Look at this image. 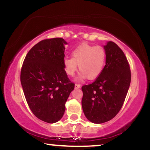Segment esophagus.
I'll use <instances>...</instances> for the list:
<instances>
[{"label":"esophagus","mask_w":150,"mask_h":150,"mask_svg":"<svg viewBox=\"0 0 150 150\" xmlns=\"http://www.w3.org/2000/svg\"><path fill=\"white\" fill-rule=\"evenodd\" d=\"M81 87V85L80 84H75V88H79Z\"/></svg>","instance_id":"obj_1"}]
</instances>
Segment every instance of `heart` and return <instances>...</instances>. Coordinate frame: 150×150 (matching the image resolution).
Returning a JSON list of instances; mask_svg holds the SVG:
<instances>
[{
  "label": "heart",
  "mask_w": 150,
  "mask_h": 150,
  "mask_svg": "<svg viewBox=\"0 0 150 150\" xmlns=\"http://www.w3.org/2000/svg\"><path fill=\"white\" fill-rule=\"evenodd\" d=\"M72 58L66 57L63 60L64 71L70 77L75 75L77 65L81 72L76 81H82L88 77L94 79L100 76L105 67L106 53L100 45L83 43L73 50Z\"/></svg>",
  "instance_id": "1"
}]
</instances>
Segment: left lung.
Returning <instances> with one entry per match:
<instances>
[{
  "mask_svg": "<svg viewBox=\"0 0 150 150\" xmlns=\"http://www.w3.org/2000/svg\"><path fill=\"white\" fill-rule=\"evenodd\" d=\"M106 65L94 82L81 87L85 116L96 124L113 118L122 108L131 82L129 63L122 50L112 41L104 45Z\"/></svg>",
  "mask_w": 150,
  "mask_h": 150,
  "instance_id": "8db88e82",
  "label": "left lung"
}]
</instances>
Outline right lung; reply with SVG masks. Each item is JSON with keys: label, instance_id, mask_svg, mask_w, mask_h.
<instances>
[{"label": "right lung", "instance_id": "add662e5", "mask_svg": "<svg viewBox=\"0 0 150 150\" xmlns=\"http://www.w3.org/2000/svg\"><path fill=\"white\" fill-rule=\"evenodd\" d=\"M62 38L41 41L30 49L21 71L26 101L36 117L48 123L58 122L75 84L64 71L65 45Z\"/></svg>", "mask_w": 150, "mask_h": 150}]
</instances>
